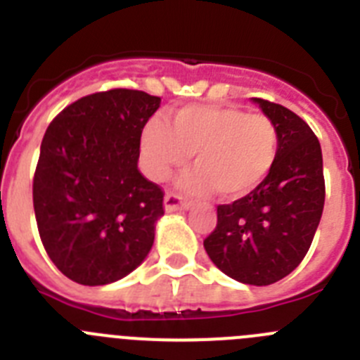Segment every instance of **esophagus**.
Here are the masks:
<instances>
[{
  "label": "esophagus",
  "instance_id": "34e87169",
  "mask_svg": "<svg viewBox=\"0 0 360 360\" xmlns=\"http://www.w3.org/2000/svg\"><path fill=\"white\" fill-rule=\"evenodd\" d=\"M164 207L167 212H174V211H182V209H189L191 203L187 202L186 198H182L176 193H167L164 196Z\"/></svg>",
  "mask_w": 360,
  "mask_h": 360
}]
</instances>
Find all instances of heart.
<instances>
[{
  "mask_svg": "<svg viewBox=\"0 0 360 360\" xmlns=\"http://www.w3.org/2000/svg\"><path fill=\"white\" fill-rule=\"evenodd\" d=\"M278 149L279 133L269 117L231 106L182 108L171 126L149 119L141 133V162L151 180H169L193 153L195 169L184 187L195 195L216 189L227 200L252 193L274 167Z\"/></svg>",
  "mask_w": 360,
  "mask_h": 360,
  "instance_id": "heart-1",
  "label": "heart"
}]
</instances>
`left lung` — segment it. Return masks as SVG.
Returning <instances> with one entry per match:
<instances>
[{
	"mask_svg": "<svg viewBox=\"0 0 360 360\" xmlns=\"http://www.w3.org/2000/svg\"><path fill=\"white\" fill-rule=\"evenodd\" d=\"M252 101L278 128V158L252 193L218 205V224L203 247L229 278L265 287L290 274L310 249L324 207L323 153L294 111Z\"/></svg>",
	"mask_w": 360,
	"mask_h": 360,
	"instance_id": "1",
	"label": "left lung"
}]
</instances>
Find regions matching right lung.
<instances>
[{"instance_id": "add662e5", "label": "right lung", "mask_w": 360, "mask_h": 360, "mask_svg": "<svg viewBox=\"0 0 360 360\" xmlns=\"http://www.w3.org/2000/svg\"><path fill=\"white\" fill-rule=\"evenodd\" d=\"M160 106L146 91H98L50 122L34 174V211L53 265L79 285L122 279L146 259L164 191L136 167L141 133Z\"/></svg>"}]
</instances>
